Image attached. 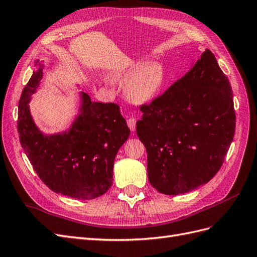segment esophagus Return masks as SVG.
I'll use <instances>...</instances> for the list:
<instances>
[{
  "mask_svg": "<svg viewBox=\"0 0 257 257\" xmlns=\"http://www.w3.org/2000/svg\"><path fill=\"white\" fill-rule=\"evenodd\" d=\"M127 125L132 132H134L136 128V119L135 118H128L127 119Z\"/></svg>",
  "mask_w": 257,
  "mask_h": 257,
  "instance_id": "34e87169",
  "label": "esophagus"
}]
</instances>
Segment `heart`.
Here are the masks:
<instances>
[{"label":"heart","mask_w":257,"mask_h":257,"mask_svg":"<svg viewBox=\"0 0 257 257\" xmlns=\"http://www.w3.org/2000/svg\"><path fill=\"white\" fill-rule=\"evenodd\" d=\"M115 82L127 84L126 94L132 103H150L159 94L165 81V72L159 62L139 60L113 73Z\"/></svg>","instance_id":"heart-1"}]
</instances>
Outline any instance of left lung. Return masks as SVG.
<instances>
[{
	"mask_svg": "<svg viewBox=\"0 0 257 257\" xmlns=\"http://www.w3.org/2000/svg\"><path fill=\"white\" fill-rule=\"evenodd\" d=\"M141 109L136 133L153 188L180 195L211 180L236 127L230 83L214 54L206 49L181 79Z\"/></svg>",
	"mask_w": 257,
	"mask_h": 257,
	"instance_id": "left-lung-1",
	"label": "left lung"
}]
</instances>
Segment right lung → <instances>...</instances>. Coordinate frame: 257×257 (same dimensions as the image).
I'll use <instances>...</instances> for the list:
<instances>
[{
    "label": "right lung",
    "mask_w": 257,
    "mask_h": 257,
    "mask_svg": "<svg viewBox=\"0 0 257 257\" xmlns=\"http://www.w3.org/2000/svg\"><path fill=\"white\" fill-rule=\"evenodd\" d=\"M35 65L18 106L17 128L23 151L51 191L77 199L102 196L112 184L115 155L130 136L120 107L92 102L87 93L79 92L78 112L69 128L45 134L29 106L44 76V62L36 60Z\"/></svg>",
    "instance_id": "1"
}]
</instances>
